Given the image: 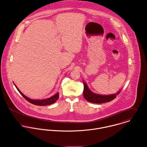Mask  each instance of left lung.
<instances>
[{"label":"left lung","mask_w":147,"mask_h":147,"mask_svg":"<svg viewBox=\"0 0 147 147\" xmlns=\"http://www.w3.org/2000/svg\"><path fill=\"white\" fill-rule=\"evenodd\" d=\"M84 98L89 102L96 104H102L107 102H109L113 100H114L117 94H119L121 90L119 91L117 93H115L111 95H100L98 94H96L92 92L88 87L86 83L84 82Z\"/></svg>","instance_id":"1"}]
</instances>
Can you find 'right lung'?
<instances>
[{
	"label": "right lung",
	"instance_id": "obj_1",
	"mask_svg": "<svg viewBox=\"0 0 147 147\" xmlns=\"http://www.w3.org/2000/svg\"><path fill=\"white\" fill-rule=\"evenodd\" d=\"M15 85V84H14ZM16 88L17 89V90H18V92L20 93V94L27 100L29 102L35 105H38V106H45V105H51L52 104H54V102H55L59 98V93H56L55 94H54V96H53L52 97L47 98V99H44V100H32L30 99L29 98H28L27 97L25 96L20 90L18 88V87L15 85Z\"/></svg>",
	"mask_w": 147,
	"mask_h": 147
}]
</instances>
